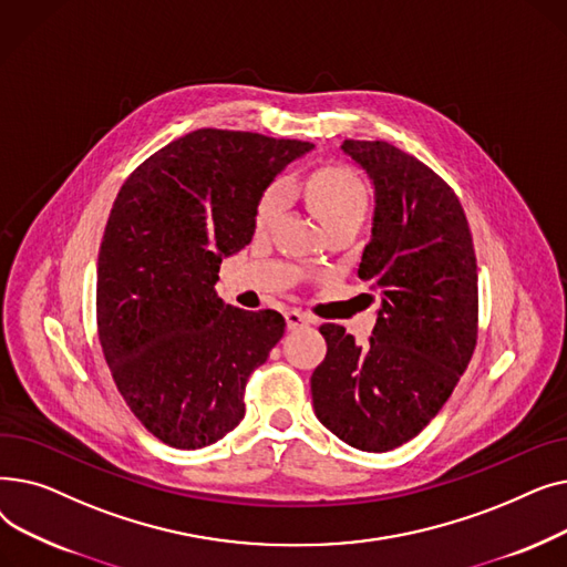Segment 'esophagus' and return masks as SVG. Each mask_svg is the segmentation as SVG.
<instances>
[{"label":"esophagus","instance_id":"1","mask_svg":"<svg viewBox=\"0 0 567 567\" xmlns=\"http://www.w3.org/2000/svg\"><path fill=\"white\" fill-rule=\"evenodd\" d=\"M285 319H287V329L289 331H296V329H301V326L312 323V319L308 315H303L301 310H287Z\"/></svg>","mask_w":567,"mask_h":567}]
</instances>
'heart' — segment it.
<instances>
[{"mask_svg": "<svg viewBox=\"0 0 567 567\" xmlns=\"http://www.w3.org/2000/svg\"><path fill=\"white\" fill-rule=\"evenodd\" d=\"M306 204L315 218L329 229L344 220H363L368 212V186L363 178L344 165H323L306 176L301 186ZM285 206V188L268 186L255 206V225L259 229L271 225Z\"/></svg>", "mask_w": 567, "mask_h": 567, "instance_id": "obj_1", "label": "heart"}]
</instances>
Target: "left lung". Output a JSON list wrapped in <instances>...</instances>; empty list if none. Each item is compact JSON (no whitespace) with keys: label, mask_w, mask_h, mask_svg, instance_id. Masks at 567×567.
<instances>
[{"label":"left lung","mask_w":567,"mask_h":567,"mask_svg":"<svg viewBox=\"0 0 567 567\" xmlns=\"http://www.w3.org/2000/svg\"><path fill=\"white\" fill-rule=\"evenodd\" d=\"M377 208L359 278L381 293L368 344L321 323L326 359L310 389L317 419L344 443L385 453L449 402L478 342V264L464 208L443 178L383 140H344Z\"/></svg>","instance_id":"obj_1"}]
</instances>
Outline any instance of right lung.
I'll return each instance as SVG.
<instances>
[{
    "label": "right lung",
    "mask_w": 567,
    "mask_h": 567,
    "mask_svg": "<svg viewBox=\"0 0 567 567\" xmlns=\"http://www.w3.org/2000/svg\"><path fill=\"white\" fill-rule=\"evenodd\" d=\"M301 140L199 128L137 165L103 231L96 326L116 391L172 449L216 443L246 415V383L285 333L276 310L216 296L220 261L250 244L264 188Z\"/></svg>",
    "instance_id": "right-lung-1"
}]
</instances>
